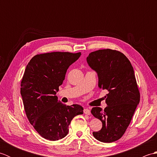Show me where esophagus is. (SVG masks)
Masks as SVG:
<instances>
[{
  "instance_id": "34e87169",
  "label": "esophagus",
  "mask_w": 157,
  "mask_h": 157,
  "mask_svg": "<svg viewBox=\"0 0 157 157\" xmlns=\"http://www.w3.org/2000/svg\"><path fill=\"white\" fill-rule=\"evenodd\" d=\"M84 113H85L86 115H90V110H89L88 108L84 109Z\"/></svg>"
}]
</instances>
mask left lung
I'll return each mask as SVG.
<instances>
[{"instance_id":"obj_1","label":"left lung","mask_w":157,"mask_h":157,"mask_svg":"<svg viewBox=\"0 0 157 157\" xmlns=\"http://www.w3.org/2000/svg\"><path fill=\"white\" fill-rule=\"evenodd\" d=\"M87 62L97 73L98 87L109 92L105 96L107 106L104 111L100 107L91 110L102 123V129L92 134L100 142H115L125 134L140 102L134 69L122 52L109 48L90 52Z\"/></svg>"}]
</instances>
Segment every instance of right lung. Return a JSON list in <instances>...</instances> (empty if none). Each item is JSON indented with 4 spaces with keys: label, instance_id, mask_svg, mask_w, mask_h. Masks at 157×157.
Wrapping results in <instances>:
<instances>
[{
    "label": "right lung",
    "instance_id": "obj_1",
    "mask_svg": "<svg viewBox=\"0 0 157 157\" xmlns=\"http://www.w3.org/2000/svg\"><path fill=\"white\" fill-rule=\"evenodd\" d=\"M80 55L81 52L44 53L35 55L26 66L21 82L25 111L36 132L48 140L65 137L73 118L83 114L82 106H67L56 96L67 70Z\"/></svg>",
    "mask_w": 157,
    "mask_h": 157
}]
</instances>
